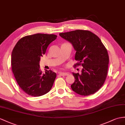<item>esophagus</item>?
Returning a JSON list of instances; mask_svg holds the SVG:
<instances>
[{
    "instance_id": "1",
    "label": "esophagus",
    "mask_w": 125,
    "mask_h": 125,
    "mask_svg": "<svg viewBox=\"0 0 125 125\" xmlns=\"http://www.w3.org/2000/svg\"><path fill=\"white\" fill-rule=\"evenodd\" d=\"M59 75L60 76H67L69 75V73H59Z\"/></svg>"
}]
</instances>
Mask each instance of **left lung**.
Here are the masks:
<instances>
[{"label":"left lung","instance_id":"8db88e82","mask_svg":"<svg viewBox=\"0 0 125 125\" xmlns=\"http://www.w3.org/2000/svg\"><path fill=\"white\" fill-rule=\"evenodd\" d=\"M61 37L71 42L76 50L75 67L83 66L82 74L73 73L75 82L71 87L81 95L96 92L104 84L108 74V51L98 36L87 30H77L60 33Z\"/></svg>","mask_w":125,"mask_h":125}]
</instances>
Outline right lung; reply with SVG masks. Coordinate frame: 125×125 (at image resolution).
I'll return each mask as SVG.
<instances>
[{
	"mask_svg": "<svg viewBox=\"0 0 125 125\" xmlns=\"http://www.w3.org/2000/svg\"><path fill=\"white\" fill-rule=\"evenodd\" d=\"M57 37L54 34L37 33L27 35L17 42L11 53V69L17 84L29 95L40 96L49 92L56 77V73L40 68L41 57L49 44Z\"/></svg>",
	"mask_w": 125,
	"mask_h": 125,
	"instance_id": "right-lung-1",
	"label": "right lung"
}]
</instances>
